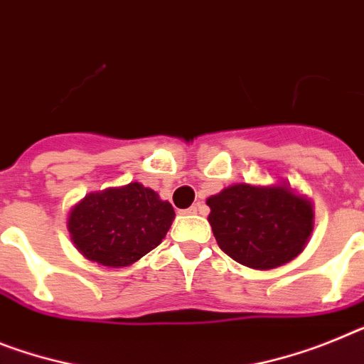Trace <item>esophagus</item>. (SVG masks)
<instances>
[{
  "label": "esophagus",
  "instance_id": "obj_1",
  "mask_svg": "<svg viewBox=\"0 0 364 364\" xmlns=\"http://www.w3.org/2000/svg\"><path fill=\"white\" fill-rule=\"evenodd\" d=\"M198 210H200V206H198V204H193V206L188 208L184 213H188V215H195V213H198Z\"/></svg>",
  "mask_w": 364,
  "mask_h": 364
}]
</instances>
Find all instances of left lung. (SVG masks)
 I'll list each match as a JSON object with an SVG mask.
<instances>
[{
	"label": "left lung",
	"mask_w": 364,
	"mask_h": 364,
	"mask_svg": "<svg viewBox=\"0 0 364 364\" xmlns=\"http://www.w3.org/2000/svg\"><path fill=\"white\" fill-rule=\"evenodd\" d=\"M206 204L220 250L257 271L294 259L313 232L311 200L285 184L228 186Z\"/></svg>",
	"instance_id": "left-lung-1"
}]
</instances>
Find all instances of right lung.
I'll return each instance as SVG.
<instances>
[{"label":"right lung","instance_id":"1","mask_svg":"<svg viewBox=\"0 0 364 364\" xmlns=\"http://www.w3.org/2000/svg\"><path fill=\"white\" fill-rule=\"evenodd\" d=\"M175 210L139 182L88 193L73 206L68 230L86 259L102 267H129L166 237Z\"/></svg>","mask_w":364,"mask_h":364}]
</instances>
